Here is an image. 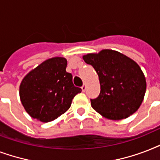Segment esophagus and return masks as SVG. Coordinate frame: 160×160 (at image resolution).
<instances>
[{
  "label": "esophagus",
  "instance_id": "34e87169",
  "mask_svg": "<svg viewBox=\"0 0 160 160\" xmlns=\"http://www.w3.org/2000/svg\"><path fill=\"white\" fill-rule=\"evenodd\" d=\"M86 88H87L86 85H85V84H83V85L82 86V92H85V90H86Z\"/></svg>",
  "mask_w": 160,
  "mask_h": 160
}]
</instances>
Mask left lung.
Segmentation results:
<instances>
[{"label": "left lung", "instance_id": "obj_1", "mask_svg": "<svg viewBox=\"0 0 160 160\" xmlns=\"http://www.w3.org/2000/svg\"><path fill=\"white\" fill-rule=\"evenodd\" d=\"M83 60L92 66L99 78V95L90 99L94 110L108 119L120 120L138 109L145 94L146 81L134 61L108 49L83 56Z\"/></svg>", "mask_w": 160, "mask_h": 160}]
</instances>
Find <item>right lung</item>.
<instances>
[{
	"instance_id": "right-lung-1",
	"label": "right lung",
	"mask_w": 160,
	"mask_h": 160,
	"mask_svg": "<svg viewBox=\"0 0 160 160\" xmlns=\"http://www.w3.org/2000/svg\"><path fill=\"white\" fill-rule=\"evenodd\" d=\"M67 60L53 58L31 71L20 86V98L27 113L41 122H50L71 106L80 88L72 83V75L66 72Z\"/></svg>"
}]
</instances>
